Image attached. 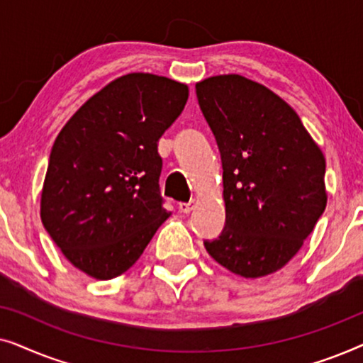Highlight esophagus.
<instances>
[{
  "label": "esophagus",
  "mask_w": 363,
  "mask_h": 363,
  "mask_svg": "<svg viewBox=\"0 0 363 363\" xmlns=\"http://www.w3.org/2000/svg\"><path fill=\"white\" fill-rule=\"evenodd\" d=\"M195 205H196L195 200H191V201H188V203H180V205H178V210H180V213H183V215H188V213L193 211V208H195Z\"/></svg>",
  "instance_id": "obj_1"
}]
</instances>
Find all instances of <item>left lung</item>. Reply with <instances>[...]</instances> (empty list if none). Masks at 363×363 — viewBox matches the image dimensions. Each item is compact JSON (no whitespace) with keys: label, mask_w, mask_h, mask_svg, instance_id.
I'll return each instance as SVG.
<instances>
[{"label":"left lung","mask_w":363,"mask_h":363,"mask_svg":"<svg viewBox=\"0 0 363 363\" xmlns=\"http://www.w3.org/2000/svg\"><path fill=\"white\" fill-rule=\"evenodd\" d=\"M223 163L226 223L205 241L213 259L242 277L284 267L327 205L325 158L279 96L240 74L196 82Z\"/></svg>","instance_id":"left-lung-1"}]
</instances>
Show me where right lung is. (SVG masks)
<instances>
[{"instance_id": "1", "label": "right lung", "mask_w": 363, "mask_h": 363, "mask_svg": "<svg viewBox=\"0 0 363 363\" xmlns=\"http://www.w3.org/2000/svg\"><path fill=\"white\" fill-rule=\"evenodd\" d=\"M186 84L132 72L107 84L62 127L41 193V221L66 259L107 281L135 264L163 221L158 138Z\"/></svg>"}]
</instances>
